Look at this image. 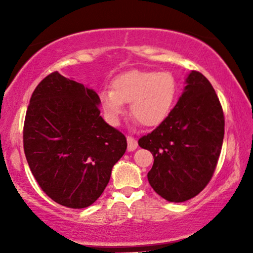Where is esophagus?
Wrapping results in <instances>:
<instances>
[{
  "label": "esophagus",
  "mask_w": 253,
  "mask_h": 253,
  "mask_svg": "<svg viewBox=\"0 0 253 253\" xmlns=\"http://www.w3.org/2000/svg\"><path fill=\"white\" fill-rule=\"evenodd\" d=\"M126 140H127V151L129 152L134 151L138 147V143L134 138H132L131 136H127Z\"/></svg>",
  "instance_id": "1"
}]
</instances>
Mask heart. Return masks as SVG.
<instances>
[{
    "mask_svg": "<svg viewBox=\"0 0 253 253\" xmlns=\"http://www.w3.org/2000/svg\"><path fill=\"white\" fill-rule=\"evenodd\" d=\"M177 84L168 71L131 70L112 82V89L100 93V105L113 126L119 124L130 103L131 116L141 126H160L174 106Z\"/></svg>",
    "mask_w": 253,
    "mask_h": 253,
    "instance_id": "1",
    "label": "heart"
}]
</instances>
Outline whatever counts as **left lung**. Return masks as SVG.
<instances>
[{
    "mask_svg": "<svg viewBox=\"0 0 253 253\" xmlns=\"http://www.w3.org/2000/svg\"><path fill=\"white\" fill-rule=\"evenodd\" d=\"M223 136L220 100L209 79L191 71L169 116L138 140L153 154L147 178L154 191L171 203L186 202L202 192L215 171Z\"/></svg>",
    "mask_w": 253,
    "mask_h": 253,
    "instance_id": "1",
    "label": "left lung"
}]
</instances>
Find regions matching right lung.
I'll return each instance as SVG.
<instances>
[{"label": "right lung", "instance_id": "right-lung-1", "mask_svg": "<svg viewBox=\"0 0 253 253\" xmlns=\"http://www.w3.org/2000/svg\"><path fill=\"white\" fill-rule=\"evenodd\" d=\"M100 98L81 83L51 72L31 96L24 152L41 190L62 206L92 205L108 184L126 138L100 116Z\"/></svg>", "mask_w": 253, "mask_h": 253}]
</instances>
